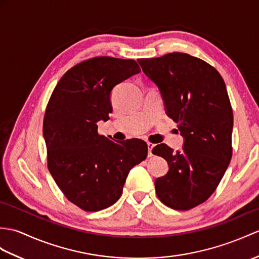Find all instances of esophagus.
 Returning <instances> with one entry per match:
<instances>
[{
  "label": "esophagus",
  "instance_id": "1",
  "mask_svg": "<svg viewBox=\"0 0 259 259\" xmlns=\"http://www.w3.org/2000/svg\"><path fill=\"white\" fill-rule=\"evenodd\" d=\"M154 147V144L151 142H148V157H152L153 153H152V149Z\"/></svg>",
  "mask_w": 259,
  "mask_h": 259
}]
</instances>
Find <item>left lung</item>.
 I'll list each match as a JSON object with an SVG mask.
<instances>
[{"label":"left lung","instance_id":"8db88e82","mask_svg":"<svg viewBox=\"0 0 259 259\" xmlns=\"http://www.w3.org/2000/svg\"><path fill=\"white\" fill-rule=\"evenodd\" d=\"M138 63L160 89L166 115L184 138L177 152L165 143L153 148L169 164L154 181L155 193L166 206L188 211L214 193L232 159L233 110L225 82L213 66L189 54Z\"/></svg>","mask_w":259,"mask_h":259}]
</instances>
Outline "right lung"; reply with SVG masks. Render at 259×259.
I'll list each match as a JSON object with an SVG mask.
<instances>
[{"instance_id": "right-lung-1", "label": "right lung", "mask_w": 259, "mask_h": 259, "mask_svg": "<svg viewBox=\"0 0 259 259\" xmlns=\"http://www.w3.org/2000/svg\"><path fill=\"white\" fill-rule=\"evenodd\" d=\"M138 73L134 59H86L66 71L47 104L43 135L48 170L67 200L86 212L116 203L130 170L147 158L144 141L116 142L97 131V122L112 111V88Z\"/></svg>"}]
</instances>
